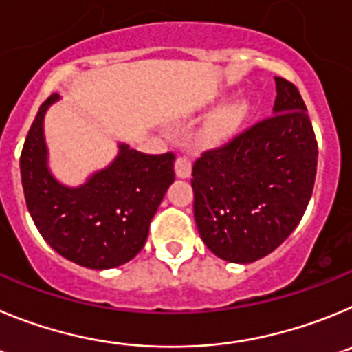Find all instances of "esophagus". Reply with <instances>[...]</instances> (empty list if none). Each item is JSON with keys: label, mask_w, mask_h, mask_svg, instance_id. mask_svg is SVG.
<instances>
[{"label": "esophagus", "mask_w": 352, "mask_h": 352, "mask_svg": "<svg viewBox=\"0 0 352 352\" xmlns=\"http://www.w3.org/2000/svg\"><path fill=\"white\" fill-rule=\"evenodd\" d=\"M191 160L188 156H179L175 161V173L180 179H188L191 175Z\"/></svg>", "instance_id": "obj_1"}]
</instances>
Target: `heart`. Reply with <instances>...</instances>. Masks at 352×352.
<instances>
[{"instance_id": "1", "label": "heart", "mask_w": 352, "mask_h": 352, "mask_svg": "<svg viewBox=\"0 0 352 352\" xmlns=\"http://www.w3.org/2000/svg\"><path fill=\"white\" fill-rule=\"evenodd\" d=\"M249 113V103L245 100H236L233 103L221 110V113L215 119L212 126V137H226L231 131H235L243 119Z\"/></svg>"}]
</instances>
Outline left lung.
<instances>
[{
	"instance_id": "obj_1",
	"label": "left lung",
	"mask_w": 352,
	"mask_h": 352,
	"mask_svg": "<svg viewBox=\"0 0 352 352\" xmlns=\"http://www.w3.org/2000/svg\"><path fill=\"white\" fill-rule=\"evenodd\" d=\"M274 116L192 166L195 221L205 245L230 263L275 251L302 221L318 168V142L296 85L275 77Z\"/></svg>"
}]
</instances>
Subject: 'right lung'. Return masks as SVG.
<instances>
[{
    "instance_id": "add662e5",
    "label": "right lung",
    "mask_w": 352,
    "mask_h": 352,
    "mask_svg": "<svg viewBox=\"0 0 352 352\" xmlns=\"http://www.w3.org/2000/svg\"><path fill=\"white\" fill-rule=\"evenodd\" d=\"M58 94L42 103L21 154L26 205L40 235L63 258L93 270L124 265L142 251L164 192L175 180L173 153L144 154L119 144L116 160L78 188L49 170L43 117Z\"/></svg>"
}]
</instances>
